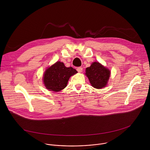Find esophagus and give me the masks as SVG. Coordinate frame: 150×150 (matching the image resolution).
<instances>
[{
    "label": "esophagus",
    "mask_w": 150,
    "mask_h": 150,
    "mask_svg": "<svg viewBox=\"0 0 150 150\" xmlns=\"http://www.w3.org/2000/svg\"><path fill=\"white\" fill-rule=\"evenodd\" d=\"M76 70H77V71H78V72H79V73H81V72H82V68L81 67H78Z\"/></svg>",
    "instance_id": "obj_1"
}]
</instances>
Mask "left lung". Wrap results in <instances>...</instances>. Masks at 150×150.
Returning <instances> with one entry per match:
<instances>
[{"mask_svg":"<svg viewBox=\"0 0 150 150\" xmlns=\"http://www.w3.org/2000/svg\"><path fill=\"white\" fill-rule=\"evenodd\" d=\"M85 72L92 86L97 89L105 87L110 76L109 69L97 62H93L90 67L87 68Z\"/></svg>","mask_w":150,"mask_h":150,"instance_id":"obj_1","label":"left lung"}]
</instances>
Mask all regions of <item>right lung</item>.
Instances as JSON below:
<instances>
[{
  "label": "right lung",
  "mask_w": 150,
  "mask_h": 150,
  "mask_svg": "<svg viewBox=\"0 0 150 150\" xmlns=\"http://www.w3.org/2000/svg\"><path fill=\"white\" fill-rule=\"evenodd\" d=\"M77 72L72 67H66L63 62H57L46 70L43 82L47 90L58 92L67 86L69 78Z\"/></svg>",
  "instance_id": "add662e5"
}]
</instances>
